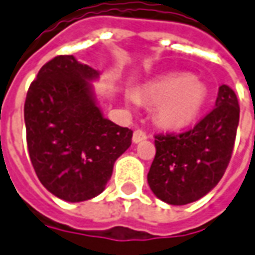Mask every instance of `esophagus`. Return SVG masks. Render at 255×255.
Returning <instances> with one entry per match:
<instances>
[{"label": "esophagus", "instance_id": "esophagus-1", "mask_svg": "<svg viewBox=\"0 0 255 255\" xmlns=\"http://www.w3.org/2000/svg\"><path fill=\"white\" fill-rule=\"evenodd\" d=\"M146 139H147L146 131L137 129V130H134V133H133V143H139V141H143V140Z\"/></svg>", "mask_w": 255, "mask_h": 255}]
</instances>
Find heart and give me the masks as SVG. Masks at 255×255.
I'll return each mask as SVG.
<instances>
[{"label":"heart","mask_w":255,"mask_h":255,"mask_svg":"<svg viewBox=\"0 0 255 255\" xmlns=\"http://www.w3.org/2000/svg\"><path fill=\"white\" fill-rule=\"evenodd\" d=\"M208 97L206 85L196 77L185 74L170 76L144 85L141 98L158 104L157 119L167 128H184L202 111ZM128 101L139 104L137 94H129Z\"/></svg>","instance_id":"b5f03b06"}]
</instances>
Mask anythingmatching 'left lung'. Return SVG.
I'll use <instances>...</instances> for the list:
<instances>
[{"mask_svg":"<svg viewBox=\"0 0 255 255\" xmlns=\"http://www.w3.org/2000/svg\"><path fill=\"white\" fill-rule=\"evenodd\" d=\"M240 107L235 91L220 85L216 105L187 131L155 134L150 189L170 205L201 199L218 185L235 147Z\"/></svg>","mask_w":255,"mask_h":255,"instance_id":"obj_1","label":"left lung"}]
</instances>
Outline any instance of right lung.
<instances>
[{
    "mask_svg": "<svg viewBox=\"0 0 255 255\" xmlns=\"http://www.w3.org/2000/svg\"><path fill=\"white\" fill-rule=\"evenodd\" d=\"M100 71L74 56H57L30 84L23 115L28 151L43 187L63 201L100 195L133 131L104 118L90 81Z\"/></svg>",
    "mask_w": 255,
    "mask_h": 255,
    "instance_id": "add662e5",
    "label": "right lung"
}]
</instances>
